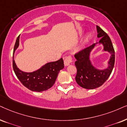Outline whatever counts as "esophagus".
I'll list each match as a JSON object with an SVG mask.
<instances>
[{
    "mask_svg": "<svg viewBox=\"0 0 127 127\" xmlns=\"http://www.w3.org/2000/svg\"><path fill=\"white\" fill-rule=\"evenodd\" d=\"M72 62V57L71 56H67L64 59V63L65 65H68Z\"/></svg>",
    "mask_w": 127,
    "mask_h": 127,
    "instance_id": "1",
    "label": "esophagus"
}]
</instances>
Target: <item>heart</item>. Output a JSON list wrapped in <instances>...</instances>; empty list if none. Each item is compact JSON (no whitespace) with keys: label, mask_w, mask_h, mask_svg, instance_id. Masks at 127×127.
I'll list each match as a JSON object with an SVG mask.
<instances>
[{"label":"heart","mask_w":127,"mask_h":127,"mask_svg":"<svg viewBox=\"0 0 127 127\" xmlns=\"http://www.w3.org/2000/svg\"><path fill=\"white\" fill-rule=\"evenodd\" d=\"M90 37H91V35L90 34L87 35V37H86V39H85V41H87L89 40L90 38Z\"/></svg>","instance_id":"heart-1"}]
</instances>
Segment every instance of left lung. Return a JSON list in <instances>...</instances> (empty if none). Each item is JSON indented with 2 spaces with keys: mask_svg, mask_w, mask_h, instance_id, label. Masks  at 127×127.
<instances>
[{
  "mask_svg": "<svg viewBox=\"0 0 127 127\" xmlns=\"http://www.w3.org/2000/svg\"><path fill=\"white\" fill-rule=\"evenodd\" d=\"M97 37L101 38L98 43L103 44L104 50L110 52L111 56L108 68L99 70L93 66L89 59L90 53L95 46L94 43L74 54L77 60L75 62L77 68L75 81L80 86L86 89H94L101 86L110 77L114 65L115 51L110 38L98 26H97Z\"/></svg>",
  "mask_w": 127,
  "mask_h": 127,
  "instance_id": "8db88e82",
  "label": "left lung"
}]
</instances>
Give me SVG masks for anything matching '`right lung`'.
<instances>
[{
	"label": "right lung",
	"mask_w": 127,
	"mask_h": 127,
	"mask_svg": "<svg viewBox=\"0 0 127 127\" xmlns=\"http://www.w3.org/2000/svg\"><path fill=\"white\" fill-rule=\"evenodd\" d=\"M19 37H17L14 44V52L18 47ZM13 68L16 75L22 84L30 90L41 92L49 89L53 86L60 70L64 68V62L62 58L60 60L48 63L32 73H25L17 68L13 59Z\"/></svg>",
	"instance_id": "right-lung-1"
}]
</instances>
